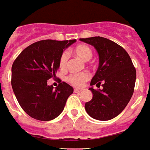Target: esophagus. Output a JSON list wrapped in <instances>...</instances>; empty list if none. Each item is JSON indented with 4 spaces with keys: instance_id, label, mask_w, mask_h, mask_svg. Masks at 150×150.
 Wrapping results in <instances>:
<instances>
[{
    "instance_id": "1",
    "label": "esophagus",
    "mask_w": 150,
    "mask_h": 150,
    "mask_svg": "<svg viewBox=\"0 0 150 150\" xmlns=\"http://www.w3.org/2000/svg\"><path fill=\"white\" fill-rule=\"evenodd\" d=\"M81 92V89H77V88H75V89H74V92H76V93H80Z\"/></svg>"
}]
</instances>
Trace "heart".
Returning <instances> with one entry per match:
<instances>
[{"label": "heart", "mask_w": 150, "mask_h": 150, "mask_svg": "<svg viewBox=\"0 0 150 150\" xmlns=\"http://www.w3.org/2000/svg\"><path fill=\"white\" fill-rule=\"evenodd\" d=\"M74 53L78 57L81 58L84 62L89 61L92 57V51L90 47L85 45H80L74 49ZM69 58V54L68 51H64L61 54L59 58V66L61 69H66L68 65V61ZM89 73L87 72H81V73H76V74H69L67 76V81L74 87L81 88L85 82H87L90 79Z\"/></svg>", "instance_id": "heart-1"}]
</instances>
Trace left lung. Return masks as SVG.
<instances>
[{
    "label": "left lung",
    "mask_w": 150,
    "mask_h": 150,
    "mask_svg": "<svg viewBox=\"0 0 150 150\" xmlns=\"http://www.w3.org/2000/svg\"><path fill=\"white\" fill-rule=\"evenodd\" d=\"M80 40L97 50L99 67L90 84L103 86L101 90L89 88L93 96L85 103V110L93 119L110 120L124 110L132 97L136 69L128 53L115 42L100 36Z\"/></svg>",
    "instance_id": "8db88e82"
}]
</instances>
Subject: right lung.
I'll return each mask as SVG.
<instances>
[{
  "label": "right lung",
  "mask_w": 150,
  "mask_h": 150,
  "mask_svg": "<svg viewBox=\"0 0 150 150\" xmlns=\"http://www.w3.org/2000/svg\"><path fill=\"white\" fill-rule=\"evenodd\" d=\"M52 39L34 42L23 50L12 66V87L20 107L29 116L40 121L58 117L74 88L59 81L54 88L47 80L55 78L63 50L75 42Z\"/></svg>",
  "instance_id": "right-lung-1"
}]
</instances>
